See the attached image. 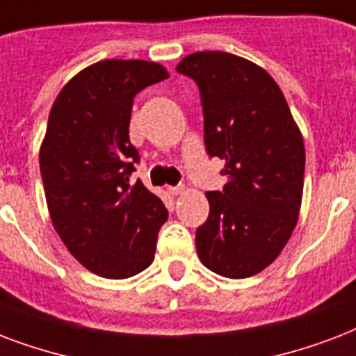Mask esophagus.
<instances>
[{
  "label": "esophagus",
  "mask_w": 356,
  "mask_h": 356,
  "mask_svg": "<svg viewBox=\"0 0 356 356\" xmlns=\"http://www.w3.org/2000/svg\"><path fill=\"white\" fill-rule=\"evenodd\" d=\"M167 191H169L170 195H175V197H176V195H181V193L186 191V187H184V186H169V187H167Z\"/></svg>",
  "instance_id": "obj_1"
}]
</instances>
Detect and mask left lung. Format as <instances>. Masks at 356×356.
I'll return each instance as SVG.
<instances>
[{
	"label": "left lung",
	"instance_id": "left-lung-1",
	"mask_svg": "<svg viewBox=\"0 0 356 356\" xmlns=\"http://www.w3.org/2000/svg\"><path fill=\"white\" fill-rule=\"evenodd\" d=\"M176 72L200 92L204 145L225 159L221 191H208L209 216L197 228L198 258L227 278L252 277L271 264L297 225L305 145L282 90L238 55L198 51Z\"/></svg>",
	"mask_w": 356,
	"mask_h": 356
}]
</instances>
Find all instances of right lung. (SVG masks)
I'll return each instance as SVG.
<instances>
[{
	"label": "right lung",
	"mask_w": 356,
	"mask_h": 356,
	"mask_svg": "<svg viewBox=\"0 0 356 356\" xmlns=\"http://www.w3.org/2000/svg\"><path fill=\"white\" fill-rule=\"evenodd\" d=\"M169 78L148 60H100L60 90L40 148L55 230L70 254L106 278H128L154 260L169 211L143 181L129 184L139 152L129 143L134 98Z\"/></svg>",
	"instance_id": "add662e5"
}]
</instances>
